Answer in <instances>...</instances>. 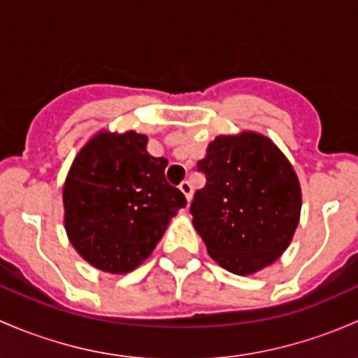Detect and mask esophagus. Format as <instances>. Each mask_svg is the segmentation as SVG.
Returning a JSON list of instances; mask_svg holds the SVG:
<instances>
[{
  "mask_svg": "<svg viewBox=\"0 0 358 358\" xmlns=\"http://www.w3.org/2000/svg\"><path fill=\"white\" fill-rule=\"evenodd\" d=\"M179 189L182 191L184 196H186V200L191 201V198H193V186H191L189 180H182V182L179 184Z\"/></svg>",
  "mask_w": 358,
  "mask_h": 358,
  "instance_id": "obj_1",
  "label": "esophagus"
}]
</instances>
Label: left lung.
I'll use <instances>...</instances> for the list:
<instances>
[{
  "instance_id": "obj_1",
  "label": "left lung",
  "mask_w": 358,
  "mask_h": 358,
  "mask_svg": "<svg viewBox=\"0 0 358 358\" xmlns=\"http://www.w3.org/2000/svg\"><path fill=\"white\" fill-rule=\"evenodd\" d=\"M196 167L206 184L189 212L210 257L238 275L278 260L301 210L300 182L281 150L252 131L217 136Z\"/></svg>"
}]
</instances>
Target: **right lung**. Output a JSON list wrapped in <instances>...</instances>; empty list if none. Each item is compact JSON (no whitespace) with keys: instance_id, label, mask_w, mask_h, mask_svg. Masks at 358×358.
I'll return each mask as SVG.
<instances>
[{"instance_id":"obj_1","label":"right lung","mask_w":358,"mask_h":358,"mask_svg":"<svg viewBox=\"0 0 358 358\" xmlns=\"http://www.w3.org/2000/svg\"><path fill=\"white\" fill-rule=\"evenodd\" d=\"M134 131H101L77 153L64 186L65 231L93 267L127 274L155 250L186 198L165 179L167 158Z\"/></svg>"}]
</instances>
